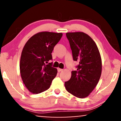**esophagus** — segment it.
<instances>
[{
    "mask_svg": "<svg viewBox=\"0 0 121 121\" xmlns=\"http://www.w3.org/2000/svg\"><path fill=\"white\" fill-rule=\"evenodd\" d=\"M57 70H58V72H62V71H63V69H60V68H57Z\"/></svg>",
    "mask_w": 121,
    "mask_h": 121,
    "instance_id": "esophagus-1",
    "label": "esophagus"
}]
</instances>
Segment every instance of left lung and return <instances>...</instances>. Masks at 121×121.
Wrapping results in <instances>:
<instances>
[{
  "mask_svg": "<svg viewBox=\"0 0 121 121\" xmlns=\"http://www.w3.org/2000/svg\"><path fill=\"white\" fill-rule=\"evenodd\" d=\"M73 58L79 64L73 70L70 79L65 82L66 90L79 98H85L92 91L100 80L101 58L95 42L84 32H68Z\"/></svg>",
  "mask_w": 121,
  "mask_h": 121,
  "instance_id": "left-lung-1",
  "label": "left lung"
}]
</instances>
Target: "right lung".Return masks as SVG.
I'll return each instance as SVG.
<instances>
[{"instance_id":"right-lung-1","label":"right lung","mask_w":121,"mask_h":121,"mask_svg":"<svg viewBox=\"0 0 121 121\" xmlns=\"http://www.w3.org/2000/svg\"><path fill=\"white\" fill-rule=\"evenodd\" d=\"M62 35V33L39 32L26 43L21 53L20 70L25 85L32 93L47 90L57 75V69L52 67L53 62H49L54 46Z\"/></svg>"}]
</instances>
